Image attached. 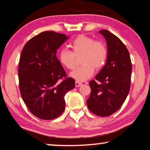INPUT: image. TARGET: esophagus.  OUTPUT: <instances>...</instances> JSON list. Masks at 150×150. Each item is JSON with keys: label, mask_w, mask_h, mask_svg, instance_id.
I'll use <instances>...</instances> for the list:
<instances>
[{"label": "esophagus", "mask_w": 150, "mask_h": 150, "mask_svg": "<svg viewBox=\"0 0 150 150\" xmlns=\"http://www.w3.org/2000/svg\"><path fill=\"white\" fill-rule=\"evenodd\" d=\"M75 85H76V87H80V86H81V85H82V83L79 82V81H76Z\"/></svg>", "instance_id": "esophagus-1"}]
</instances>
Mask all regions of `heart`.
Instances as JSON below:
<instances>
[{"label":"heart","instance_id":"obj_1","mask_svg":"<svg viewBox=\"0 0 150 150\" xmlns=\"http://www.w3.org/2000/svg\"><path fill=\"white\" fill-rule=\"evenodd\" d=\"M73 51L63 49L60 52L59 59L62 65L68 69H74L77 58L80 57L82 66L70 73L71 78L79 82L87 81L92 76L95 70L103 67L108 58V50L103 42L96 41L94 38L80 35L71 44Z\"/></svg>","mask_w":150,"mask_h":150}]
</instances>
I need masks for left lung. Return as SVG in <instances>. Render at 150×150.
<instances>
[{
  "label": "left lung",
  "instance_id": "1",
  "mask_svg": "<svg viewBox=\"0 0 150 150\" xmlns=\"http://www.w3.org/2000/svg\"><path fill=\"white\" fill-rule=\"evenodd\" d=\"M98 32L106 40L108 58L96 80L89 82L92 92L87 105L96 115L108 116L119 110L129 94L132 63L129 52L117 36L105 30Z\"/></svg>",
  "mask_w": 150,
  "mask_h": 150
}]
</instances>
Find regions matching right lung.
Listing matches in <instances>:
<instances>
[{
	"label": "right lung",
	"mask_w": 150,
	"mask_h": 150,
	"mask_svg": "<svg viewBox=\"0 0 150 150\" xmlns=\"http://www.w3.org/2000/svg\"><path fill=\"white\" fill-rule=\"evenodd\" d=\"M69 36L47 31L33 37L21 53L18 67L21 96L32 114L52 120L63 113L65 95L75 87L56 57V51Z\"/></svg>",
	"instance_id": "add662e5"
}]
</instances>
